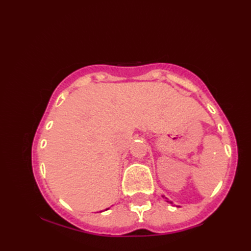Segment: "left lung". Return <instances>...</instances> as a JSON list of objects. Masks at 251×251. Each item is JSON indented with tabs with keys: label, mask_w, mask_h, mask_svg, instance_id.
Here are the masks:
<instances>
[{
	"label": "left lung",
	"mask_w": 251,
	"mask_h": 251,
	"mask_svg": "<svg viewBox=\"0 0 251 251\" xmlns=\"http://www.w3.org/2000/svg\"><path fill=\"white\" fill-rule=\"evenodd\" d=\"M168 202H169V204H173V201H167ZM177 207H179V206H177Z\"/></svg>",
	"instance_id": "left-lung-1"
}]
</instances>
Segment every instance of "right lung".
<instances>
[{
  "label": "right lung",
  "instance_id": "obj_1",
  "mask_svg": "<svg viewBox=\"0 0 251 251\" xmlns=\"http://www.w3.org/2000/svg\"><path fill=\"white\" fill-rule=\"evenodd\" d=\"M105 210H108V209H105Z\"/></svg>",
  "mask_w": 251,
  "mask_h": 251
}]
</instances>
